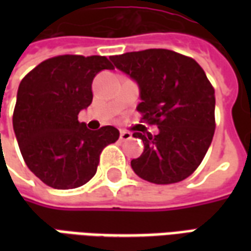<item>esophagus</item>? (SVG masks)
<instances>
[{
	"mask_svg": "<svg viewBox=\"0 0 251 251\" xmlns=\"http://www.w3.org/2000/svg\"><path fill=\"white\" fill-rule=\"evenodd\" d=\"M130 138H131L130 131L121 130V133H120V140H121V141H127V140H130Z\"/></svg>",
	"mask_w": 251,
	"mask_h": 251,
	"instance_id": "1",
	"label": "esophagus"
}]
</instances>
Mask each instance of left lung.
Wrapping results in <instances>:
<instances>
[{
	"label": "left lung",
	"instance_id": "8db88e82",
	"mask_svg": "<svg viewBox=\"0 0 251 251\" xmlns=\"http://www.w3.org/2000/svg\"><path fill=\"white\" fill-rule=\"evenodd\" d=\"M114 66L140 86L142 120L158 127L152 136L134 131L144 152L131 160L137 176L174 184L194 174L215 131V90L192 57L153 48L111 56Z\"/></svg>",
	"mask_w": 251,
	"mask_h": 251
}]
</instances>
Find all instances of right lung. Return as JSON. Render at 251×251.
I'll return each instance as SVG.
<instances>
[{"mask_svg":"<svg viewBox=\"0 0 251 251\" xmlns=\"http://www.w3.org/2000/svg\"><path fill=\"white\" fill-rule=\"evenodd\" d=\"M113 68L106 56L60 55L41 62L20 83L13 129L26 167L44 184H86L97 174L102 151L120 138L114 126L90 130L77 121L93 102L94 76Z\"/></svg>","mask_w":251,"mask_h":251,"instance_id":"obj_1","label":"right lung"}]
</instances>
